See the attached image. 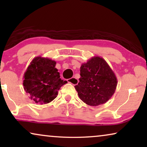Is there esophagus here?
<instances>
[{
    "label": "esophagus",
    "mask_w": 147,
    "mask_h": 147,
    "mask_svg": "<svg viewBox=\"0 0 147 147\" xmlns=\"http://www.w3.org/2000/svg\"><path fill=\"white\" fill-rule=\"evenodd\" d=\"M67 82L70 84H73V85H77V84H78V80L76 78H70V79L67 80Z\"/></svg>",
    "instance_id": "1"
}]
</instances>
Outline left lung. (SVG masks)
Here are the masks:
<instances>
[{"instance_id":"left-lung-1","label":"left lung","mask_w":147,"mask_h":147,"mask_svg":"<svg viewBox=\"0 0 147 147\" xmlns=\"http://www.w3.org/2000/svg\"><path fill=\"white\" fill-rule=\"evenodd\" d=\"M80 82L75 86L84 103L96 106L106 103L115 92V74L102 57L94 56L80 67Z\"/></svg>"}]
</instances>
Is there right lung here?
<instances>
[{
	"label": "right lung",
	"mask_w": 147,
	"mask_h": 147,
	"mask_svg": "<svg viewBox=\"0 0 147 147\" xmlns=\"http://www.w3.org/2000/svg\"><path fill=\"white\" fill-rule=\"evenodd\" d=\"M55 65V61L38 56L32 60L24 74V90L35 103L51 102L57 97L61 86L67 82L60 78Z\"/></svg>",
	"instance_id": "1"
}]
</instances>
